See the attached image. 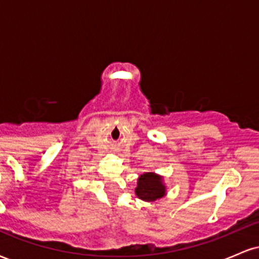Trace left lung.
<instances>
[{"instance_id": "left-lung-1", "label": "left lung", "mask_w": 259, "mask_h": 259, "mask_svg": "<svg viewBox=\"0 0 259 259\" xmlns=\"http://www.w3.org/2000/svg\"><path fill=\"white\" fill-rule=\"evenodd\" d=\"M135 194L146 202H154L165 195V185L163 178L156 173H145L140 175Z\"/></svg>"}]
</instances>
